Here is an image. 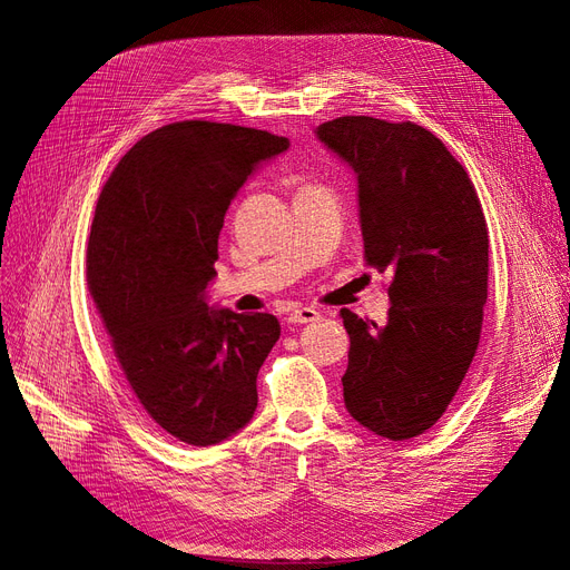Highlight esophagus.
Here are the masks:
<instances>
[{
    "mask_svg": "<svg viewBox=\"0 0 570 570\" xmlns=\"http://www.w3.org/2000/svg\"><path fill=\"white\" fill-rule=\"evenodd\" d=\"M316 318H318V312L312 306H299V308H295V312H289V316H287L289 323H312Z\"/></svg>",
    "mask_w": 570,
    "mask_h": 570,
    "instance_id": "esophagus-1",
    "label": "esophagus"
}]
</instances>
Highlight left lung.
<instances>
[{"instance_id":"obj_1","label":"left lung","mask_w":570,"mask_h":570,"mask_svg":"<svg viewBox=\"0 0 570 570\" xmlns=\"http://www.w3.org/2000/svg\"><path fill=\"white\" fill-rule=\"evenodd\" d=\"M318 137L354 168L364 262L392 278L385 323L340 312L350 335L344 404L375 435L419 438L442 419L478 350L485 214L465 168L411 120L340 116Z\"/></svg>"}]
</instances>
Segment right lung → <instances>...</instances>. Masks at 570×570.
Segmentation results:
<instances>
[{"label":"right lung","mask_w":570,"mask_h":570,"mask_svg":"<svg viewBox=\"0 0 570 570\" xmlns=\"http://www.w3.org/2000/svg\"><path fill=\"white\" fill-rule=\"evenodd\" d=\"M287 137L180 120L135 142L101 187L88 239V287L111 350L147 416L209 446L256 411V375L281 323L204 302L230 199Z\"/></svg>","instance_id":"add662e5"}]
</instances>
